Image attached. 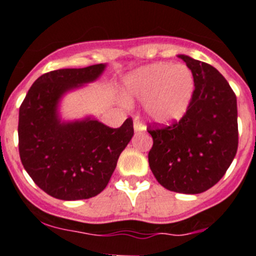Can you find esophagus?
I'll use <instances>...</instances> for the list:
<instances>
[{
  "label": "esophagus",
  "mask_w": 256,
  "mask_h": 256,
  "mask_svg": "<svg viewBox=\"0 0 256 256\" xmlns=\"http://www.w3.org/2000/svg\"><path fill=\"white\" fill-rule=\"evenodd\" d=\"M144 130H145V126L142 125L138 118H135V120H134V131H135V132H142V131Z\"/></svg>",
  "instance_id": "esophagus-1"
}]
</instances>
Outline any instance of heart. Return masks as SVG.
I'll return each mask as SVG.
<instances>
[{"mask_svg": "<svg viewBox=\"0 0 256 256\" xmlns=\"http://www.w3.org/2000/svg\"><path fill=\"white\" fill-rule=\"evenodd\" d=\"M193 73L184 64L154 63L124 80L126 100L145 102V114L156 124H174L190 110L194 96Z\"/></svg>", "mask_w": 256, "mask_h": 256, "instance_id": "b5f03b06", "label": "heart"}]
</instances>
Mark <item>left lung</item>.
Here are the masks:
<instances>
[{"label": "left lung", "mask_w": 256, "mask_h": 256, "mask_svg": "<svg viewBox=\"0 0 256 256\" xmlns=\"http://www.w3.org/2000/svg\"><path fill=\"white\" fill-rule=\"evenodd\" d=\"M192 70L194 96L182 120L149 128V166L156 180L173 192L197 194L224 176L238 152V102L214 66L179 54Z\"/></svg>", "instance_id": "obj_1"}]
</instances>
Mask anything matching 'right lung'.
Returning <instances> with one entry per match:
<instances>
[{"mask_svg":"<svg viewBox=\"0 0 256 256\" xmlns=\"http://www.w3.org/2000/svg\"><path fill=\"white\" fill-rule=\"evenodd\" d=\"M107 64L42 74L18 111V152L35 184L58 200H87L110 182L117 160L134 136L132 120L111 128L92 114L66 120L62 101L96 82Z\"/></svg>","mask_w":256,"mask_h":256,"instance_id":"right-lung-1","label":"right lung"}]
</instances>
